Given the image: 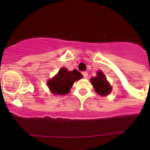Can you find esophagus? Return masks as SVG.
Listing matches in <instances>:
<instances>
[{
  "label": "esophagus",
  "mask_w": 150,
  "mask_h": 150,
  "mask_svg": "<svg viewBox=\"0 0 150 150\" xmlns=\"http://www.w3.org/2000/svg\"><path fill=\"white\" fill-rule=\"evenodd\" d=\"M83 76L84 78L88 77V73L87 72H83Z\"/></svg>",
  "instance_id": "esophagus-1"
}]
</instances>
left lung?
I'll list each match as a JSON object with an SVG mask.
<instances>
[{
  "instance_id": "left-lung-1",
  "label": "left lung",
  "mask_w": 150,
  "mask_h": 150,
  "mask_svg": "<svg viewBox=\"0 0 150 150\" xmlns=\"http://www.w3.org/2000/svg\"><path fill=\"white\" fill-rule=\"evenodd\" d=\"M91 84L93 85L95 91L100 95H107L111 91V86L107 81L105 75L101 71L97 73V76L91 79Z\"/></svg>"
}]
</instances>
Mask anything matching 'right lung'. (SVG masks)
Here are the masks:
<instances>
[{
	"label": "right lung",
	"instance_id": "1",
	"mask_svg": "<svg viewBox=\"0 0 150 150\" xmlns=\"http://www.w3.org/2000/svg\"><path fill=\"white\" fill-rule=\"evenodd\" d=\"M82 76V74L76 70L68 71L67 69L62 67L56 76L48 81L47 85L53 94L65 95L70 91L74 82Z\"/></svg>",
	"mask_w": 150,
	"mask_h": 150
}]
</instances>
